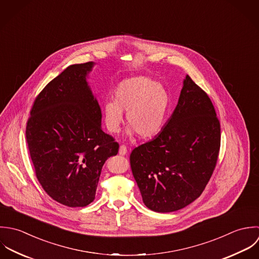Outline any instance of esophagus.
Instances as JSON below:
<instances>
[{
	"label": "esophagus",
	"instance_id": "obj_1",
	"mask_svg": "<svg viewBox=\"0 0 259 259\" xmlns=\"http://www.w3.org/2000/svg\"><path fill=\"white\" fill-rule=\"evenodd\" d=\"M127 147L125 145H121L119 148V154L120 155H126L127 154Z\"/></svg>",
	"mask_w": 259,
	"mask_h": 259
}]
</instances>
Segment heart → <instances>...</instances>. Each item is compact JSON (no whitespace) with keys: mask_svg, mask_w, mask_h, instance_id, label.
I'll return each instance as SVG.
<instances>
[{"mask_svg":"<svg viewBox=\"0 0 259 259\" xmlns=\"http://www.w3.org/2000/svg\"><path fill=\"white\" fill-rule=\"evenodd\" d=\"M115 100L103 104L104 123L111 133L120 131L124 113L130 126L127 135L137 134L141 139H151L163 128L168 108L165 89L147 77H133L123 80L114 91Z\"/></svg>","mask_w":259,"mask_h":259,"instance_id":"1","label":"heart"}]
</instances>
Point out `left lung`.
I'll return each mask as SVG.
<instances>
[{
  "label": "left lung",
  "instance_id": "8db88e82",
  "mask_svg": "<svg viewBox=\"0 0 259 259\" xmlns=\"http://www.w3.org/2000/svg\"><path fill=\"white\" fill-rule=\"evenodd\" d=\"M220 148V123L206 93L186 75L160 133L130 155L143 202L155 212L182 209L203 192Z\"/></svg>",
  "mask_w": 259,
  "mask_h": 259
}]
</instances>
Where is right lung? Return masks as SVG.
Instances as JSON below:
<instances>
[{"label": "right lung", "mask_w": 259, "mask_h": 259, "mask_svg": "<svg viewBox=\"0 0 259 259\" xmlns=\"http://www.w3.org/2000/svg\"><path fill=\"white\" fill-rule=\"evenodd\" d=\"M94 62L67 67L34 102L26 138L36 176L50 197L69 207L95 199L104 163L119 145L102 130L88 82Z\"/></svg>", "instance_id": "right-lung-1"}]
</instances>
